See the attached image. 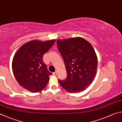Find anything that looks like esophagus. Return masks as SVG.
I'll list each match as a JSON object with an SVG mask.
<instances>
[{
	"instance_id": "esophagus-1",
	"label": "esophagus",
	"mask_w": 122,
	"mask_h": 122,
	"mask_svg": "<svg viewBox=\"0 0 122 122\" xmlns=\"http://www.w3.org/2000/svg\"><path fill=\"white\" fill-rule=\"evenodd\" d=\"M57 73H58V71H56V72H53V74L54 76H57Z\"/></svg>"
}]
</instances>
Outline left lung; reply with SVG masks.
<instances>
[{
	"instance_id": "left-lung-1",
	"label": "left lung",
	"mask_w": 122,
	"mask_h": 122,
	"mask_svg": "<svg viewBox=\"0 0 122 122\" xmlns=\"http://www.w3.org/2000/svg\"><path fill=\"white\" fill-rule=\"evenodd\" d=\"M57 44L67 72L65 80H58L61 86L70 93L85 90L97 74V57L93 47L81 37L58 39Z\"/></svg>"
}]
</instances>
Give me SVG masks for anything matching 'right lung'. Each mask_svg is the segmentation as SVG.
Returning <instances> with one entry per match:
<instances>
[{
  "label": "right lung",
  "instance_id": "obj_1",
  "mask_svg": "<svg viewBox=\"0 0 122 122\" xmlns=\"http://www.w3.org/2000/svg\"><path fill=\"white\" fill-rule=\"evenodd\" d=\"M55 41L32 40L22 45L15 53L12 64L13 72L19 84L26 90L37 93L48 84L51 73L47 70L43 57Z\"/></svg>",
  "mask_w": 122,
  "mask_h": 122
}]
</instances>
